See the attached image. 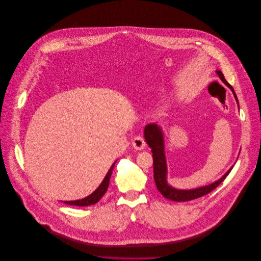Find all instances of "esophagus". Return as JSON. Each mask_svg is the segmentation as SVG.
<instances>
[{
  "instance_id": "esophagus-1",
  "label": "esophagus",
  "mask_w": 261,
  "mask_h": 261,
  "mask_svg": "<svg viewBox=\"0 0 261 261\" xmlns=\"http://www.w3.org/2000/svg\"><path fill=\"white\" fill-rule=\"evenodd\" d=\"M145 146H146V142H145V140H144L143 137L137 136V137L134 138V140H133V147H134L135 149H137V150H142L143 148H145Z\"/></svg>"
}]
</instances>
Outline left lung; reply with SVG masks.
<instances>
[{
    "label": "left lung",
    "mask_w": 261,
    "mask_h": 261,
    "mask_svg": "<svg viewBox=\"0 0 261 261\" xmlns=\"http://www.w3.org/2000/svg\"><path fill=\"white\" fill-rule=\"evenodd\" d=\"M216 73L218 74V76L220 77V79L231 89V91L233 92L234 97L237 98L236 92L232 88V86L225 80L223 74L221 71L217 70ZM238 99V98H237ZM145 134V139L147 144L150 146L151 148V152L152 158H153V172H154V181L156 184V188L158 190L168 199L174 200V201H188V200H192L198 197H201L205 194H207L209 192H211L212 190H214L217 186H219L224 179L228 176V174L230 173L231 169L218 181L214 182L213 184H210L207 186H203L200 188H196V189H191V190H178L175 189L171 186L168 185L167 180H166V176H167V164H166V158H165V146H164V137H163V133L161 127L158 124H148L145 127L144 130Z\"/></svg>",
    "instance_id": "obj_1"
}]
</instances>
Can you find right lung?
<instances>
[{
    "instance_id": "obj_1",
    "label": "right lung",
    "mask_w": 261,
    "mask_h": 261,
    "mask_svg": "<svg viewBox=\"0 0 261 261\" xmlns=\"http://www.w3.org/2000/svg\"><path fill=\"white\" fill-rule=\"evenodd\" d=\"M115 166V163L112 165V167L110 168L109 172L107 173L105 179H103V181L101 182V184L97 187V189L92 192L90 195H88L87 197L85 198H82V199H78V200H70V201H64L65 203L67 204H71V205H77V206H86V205H90V204H94L96 203L100 198L101 196L105 194V192L107 191L108 187H109V182H110V177H111V174H112V170Z\"/></svg>"
}]
</instances>
